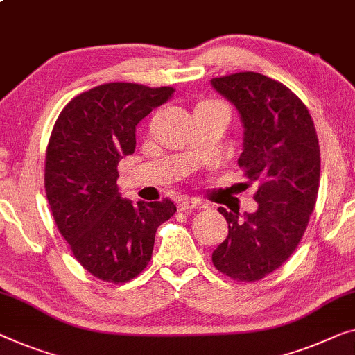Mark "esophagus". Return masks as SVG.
<instances>
[{
  "instance_id": "1",
  "label": "esophagus",
  "mask_w": 355,
  "mask_h": 355,
  "mask_svg": "<svg viewBox=\"0 0 355 355\" xmlns=\"http://www.w3.org/2000/svg\"><path fill=\"white\" fill-rule=\"evenodd\" d=\"M178 208L181 211H193V209L205 208V203L197 198H181L178 202Z\"/></svg>"
}]
</instances>
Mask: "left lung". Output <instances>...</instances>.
<instances>
[{"label":"left lung","mask_w":355,"mask_h":355,"mask_svg":"<svg viewBox=\"0 0 355 355\" xmlns=\"http://www.w3.org/2000/svg\"><path fill=\"white\" fill-rule=\"evenodd\" d=\"M243 123L239 166L258 182L254 213L218 211L229 235L213 264L237 282H256L285 263L314 211L320 182V147L309 110L295 92L269 76L240 71L211 80Z\"/></svg>","instance_id":"obj_1"}]
</instances>
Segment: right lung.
I'll use <instances>...</instances> for the list:
<instances>
[{
  "mask_svg": "<svg viewBox=\"0 0 355 355\" xmlns=\"http://www.w3.org/2000/svg\"><path fill=\"white\" fill-rule=\"evenodd\" d=\"M171 86L105 83L60 112L44 162V187L55 225L76 261L97 279L125 284L152 258L158 225L176 205L137 202L118 192V162L136 148V126L171 99Z\"/></svg>",
  "mask_w": 355,
  "mask_h": 355,
  "instance_id": "1",
  "label": "right lung"
}]
</instances>
